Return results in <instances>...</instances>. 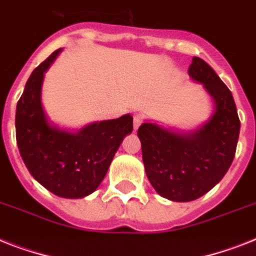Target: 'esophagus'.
<instances>
[{
    "label": "esophagus",
    "instance_id": "1",
    "mask_svg": "<svg viewBox=\"0 0 256 256\" xmlns=\"http://www.w3.org/2000/svg\"><path fill=\"white\" fill-rule=\"evenodd\" d=\"M142 122H144V118L141 115H134V118H133V128H134V130H138V126H141V124H142Z\"/></svg>",
    "mask_w": 256,
    "mask_h": 256
}]
</instances>
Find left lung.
<instances>
[{
    "label": "left lung",
    "mask_w": 256,
    "mask_h": 256,
    "mask_svg": "<svg viewBox=\"0 0 256 256\" xmlns=\"http://www.w3.org/2000/svg\"><path fill=\"white\" fill-rule=\"evenodd\" d=\"M188 74L204 85L216 103L208 123L191 134L152 123L141 124L137 130L148 179L162 198L172 202H192L212 190L229 170L240 137L233 95L216 72L194 57Z\"/></svg>",
    "instance_id": "8db88e82"
}]
</instances>
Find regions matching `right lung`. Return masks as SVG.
I'll use <instances>...</instances> for the list:
<instances>
[{
  "label": "right lung",
  "mask_w": 256,
  "mask_h": 256,
  "mask_svg": "<svg viewBox=\"0 0 256 256\" xmlns=\"http://www.w3.org/2000/svg\"><path fill=\"white\" fill-rule=\"evenodd\" d=\"M54 50L34 69L16 103V144L30 174L61 198L90 195L107 174L124 136L132 132L133 118L124 115L69 133L50 126L44 115L40 92L44 72L60 54Z\"/></svg>",
  "instance_id": "obj_1"
}]
</instances>
